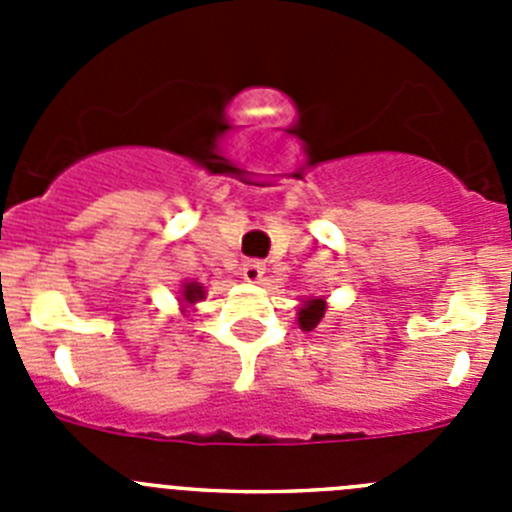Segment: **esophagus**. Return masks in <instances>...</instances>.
I'll return each instance as SVG.
<instances>
[{"mask_svg":"<svg viewBox=\"0 0 512 512\" xmlns=\"http://www.w3.org/2000/svg\"><path fill=\"white\" fill-rule=\"evenodd\" d=\"M264 274H266L264 261H246V264H243V279H246V282L261 284L264 282Z\"/></svg>","mask_w":512,"mask_h":512,"instance_id":"1","label":"esophagus"}]
</instances>
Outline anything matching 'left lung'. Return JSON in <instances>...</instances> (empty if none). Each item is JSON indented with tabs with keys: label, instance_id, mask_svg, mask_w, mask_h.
<instances>
[{
	"label": "left lung",
	"instance_id": "obj_1",
	"mask_svg": "<svg viewBox=\"0 0 512 512\" xmlns=\"http://www.w3.org/2000/svg\"><path fill=\"white\" fill-rule=\"evenodd\" d=\"M325 300L323 297H315V300H302L300 310H297V323L302 330L318 328L325 318Z\"/></svg>",
	"mask_w": 512,
	"mask_h": 512
}]
</instances>
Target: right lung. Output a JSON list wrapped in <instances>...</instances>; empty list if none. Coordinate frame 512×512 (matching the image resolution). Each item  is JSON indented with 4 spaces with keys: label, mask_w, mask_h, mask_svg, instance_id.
Returning a JSON list of instances; mask_svg holds the SVG:
<instances>
[{
    "label": "right lung",
    "mask_w": 512,
    "mask_h": 512,
    "mask_svg": "<svg viewBox=\"0 0 512 512\" xmlns=\"http://www.w3.org/2000/svg\"><path fill=\"white\" fill-rule=\"evenodd\" d=\"M200 300H205V287H202L200 282H184L179 302H184V307H187V305H194V302H200Z\"/></svg>",
    "instance_id": "1"
}]
</instances>
